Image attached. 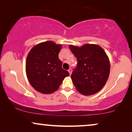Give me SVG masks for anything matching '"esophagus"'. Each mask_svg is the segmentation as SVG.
<instances>
[{"label": "esophagus", "instance_id": "34e87169", "mask_svg": "<svg viewBox=\"0 0 132 132\" xmlns=\"http://www.w3.org/2000/svg\"><path fill=\"white\" fill-rule=\"evenodd\" d=\"M68 72H69L70 75H71V72H72V70H71V68H70V69L68 70Z\"/></svg>", "mask_w": 132, "mask_h": 132}]
</instances>
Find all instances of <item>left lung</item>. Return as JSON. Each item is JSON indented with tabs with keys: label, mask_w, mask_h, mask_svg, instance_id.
I'll list each match as a JSON object with an SVG mask.
<instances>
[{
	"label": "left lung",
	"mask_w": 132,
	"mask_h": 132,
	"mask_svg": "<svg viewBox=\"0 0 132 132\" xmlns=\"http://www.w3.org/2000/svg\"><path fill=\"white\" fill-rule=\"evenodd\" d=\"M69 48L78 60L71 75L76 90L85 96L100 92L110 74V61L105 51L100 45L90 44L81 47L70 45Z\"/></svg>",
	"instance_id": "left-lung-1"
}]
</instances>
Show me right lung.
Wrapping results in <instances>:
<instances>
[{"label":"right lung","instance_id":"obj_1","mask_svg":"<svg viewBox=\"0 0 132 132\" xmlns=\"http://www.w3.org/2000/svg\"><path fill=\"white\" fill-rule=\"evenodd\" d=\"M62 47L61 44L46 41L34 46L28 53L26 74L29 82L36 91L43 94L53 93L70 75L62 68V63L58 57Z\"/></svg>","mask_w":132,"mask_h":132}]
</instances>
